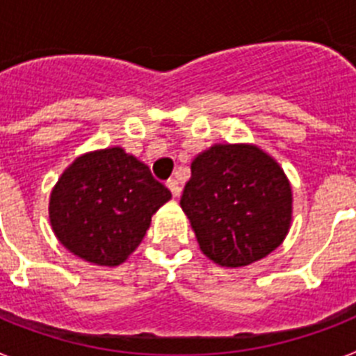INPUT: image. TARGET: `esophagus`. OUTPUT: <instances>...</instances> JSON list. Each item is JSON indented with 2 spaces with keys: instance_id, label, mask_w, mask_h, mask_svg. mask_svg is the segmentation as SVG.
Masks as SVG:
<instances>
[{
  "instance_id": "34e87169",
  "label": "esophagus",
  "mask_w": 356,
  "mask_h": 356,
  "mask_svg": "<svg viewBox=\"0 0 356 356\" xmlns=\"http://www.w3.org/2000/svg\"><path fill=\"white\" fill-rule=\"evenodd\" d=\"M168 188H169V191H171V194L175 197L180 196L181 188H180V184H178V181H176V180H168Z\"/></svg>"
}]
</instances>
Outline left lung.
Segmentation results:
<instances>
[{
  "mask_svg": "<svg viewBox=\"0 0 356 356\" xmlns=\"http://www.w3.org/2000/svg\"><path fill=\"white\" fill-rule=\"evenodd\" d=\"M191 172L180 205L210 260L250 266L282 244L292 193L271 156L248 144H216L194 159Z\"/></svg>",
  "mask_w": 356,
  "mask_h": 356,
  "instance_id": "obj_1",
  "label": "left lung"
}]
</instances>
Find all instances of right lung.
<instances>
[{
    "instance_id": "obj_1",
    "label": "right lung",
    "mask_w": 356,
    "mask_h": 356,
    "mask_svg": "<svg viewBox=\"0 0 356 356\" xmlns=\"http://www.w3.org/2000/svg\"><path fill=\"white\" fill-rule=\"evenodd\" d=\"M169 200L147 165L110 147L78 156L65 169L49 197V221L71 253L114 267L139 246L151 216Z\"/></svg>"
}]
</instances>
